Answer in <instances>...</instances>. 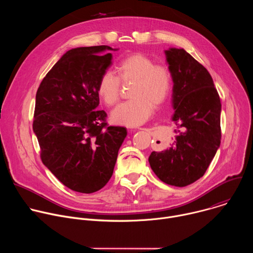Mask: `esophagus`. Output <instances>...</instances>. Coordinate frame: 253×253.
<instances>
[{
    "mask_svg": "<svg viewBox=\"0 0 253 253\" xmlns=\"http://www.w3.org/2000/svg\"><path fill=\"white\" fill-rule=\"evenodd\" d=\"M140 130H144V131H148V128H140Z\"/></svg>",
    "mask_w": 253,
    "mask_h": 253,
    "instance_id": "esophagus-1",
    "label": "esophagus"
}]
</instances>
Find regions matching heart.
I'll return each instance as SVG.
<instances>
[{
	"instance_id": "b5f03b06",
	"label": "heart",
	"mask_w": 253,
	"mask_h": 253,
	"mask_svg": "<svg viewBox=\"0 0 253 253\" xmlns=\"http://www.w3.org/2000/svg\"><path fill=\"white\" fill-rule=\"evenodd\" d=\"M117 76L105 72L100 77L97 93L108 106L115 105L120 98L121 84L134 82L130 96L133 98L118 105L111 113L114 123L139 126L145 123L154 110V105L164 102L171 89V74L162 65H154L149 57L135 53L123 58L115 67Z\"/></svg>"
}]
</instances>
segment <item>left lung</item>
Listing matches in <instances>:
<instances>
[{
    "instance_id": "obj_1",
    "label": "left lung",
    "mask_w": 253,
    "mask_h": 253,
    "mask_svg": "<svg viewBox=\"0 0 253 253\" xmlns=\"http://www.w3.org/2000/svg\"><path fill=\"white\" fill-rule=\"evenodd\" d=\"M173 81L175 140L163 151H153L149 164L166 184L184 187L207 170L220 146L221 103L209 72L184 49L164 51Z\"/></svg>"
}]
</instances>
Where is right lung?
<instances>
[{"label":"right lung","mask_w":253,"mask_h":253,"mask_svg":"<svg viewBox=\"0 0 253 253\" xmlns=\"http://www.w3.org/2000/svg\"><path fill=\"white\" fill-rule=\"evenodd\" d=\"M109 46L67 51L36 94L33 130L44 165L66 187L93 193L109 181L127 129L107 127L97 110L100 77L112 64Z\"/></svg>","instance_id":"right-lung-1"}]
</instances>
